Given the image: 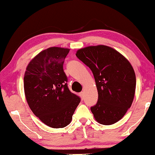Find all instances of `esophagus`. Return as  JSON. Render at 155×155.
Listing matches in <instances>:
<instances>
[{
  "label": "esophagus",
  "mask_w": 155,
  "mask_h": 155,
  "mask_svg": "<svg viewBox=\"0 0 155 155\" xmlns=\"http://www.w3.org/2000/svg\"><path fill=\"white\" fill-rule=\"evenodd\" d=\"M83 94H84V92H83V91H82V92H80V96H82V97L83 96Z\"/></svg>",
  "instance_id": "1"
}]
</instances>
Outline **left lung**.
Here are the masks:
<instances>
[{"mask_svg":"<svg viewBox=\"0 0 155 155\" xmlns=\"http://www.w3.org/2000/svg\"><path fill=\"white\" fill-rule=\"evenodd\" d=\"M75 54L91 70L96 81L98 100L91 107L94 118L105 125L118 122L134 100L136 76L132 65L116 50L102 45L80 49Z\"/></svg>","mask_w":155,"mask_h":155,"instance_id":"1","label":"left lung"}]
</instances>
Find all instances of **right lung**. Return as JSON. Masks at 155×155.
<instances>
[{"label":"right lung","instance_id":"1","mask_svg":"<svg viewBox=\"0 0 155 155\" xmlns=\"http://www.w3.org/2000/svg\"><path fill=\"white\" fill-rule=\"evenodd\" d=\"M69 49L52 47L30 61L24 75V91L31 110L44 124L62 128L71 123L80 97L68 87L64 59Z\"/></svg>","mask_w":155,"mask_h":155}]
</instances>
